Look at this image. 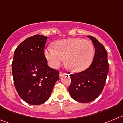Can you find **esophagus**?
I'll list each match as a JSON object with an SVG mask.
<instances>
[{
	"label": "esophagus",
	"instance_id": "34e87169",
	"mask_svg": "<svg viewBox=\"0 0 123 123\" xmlns=\"http://www.w3.org/2000/svg\"><path fill=\"white\" fill-rule=\"evenodd\" d=\"M68 75V74H63V73L62 72H60L59 74V76L60 77H63V75Z\"/></svg>",
	"mask_w": 123,
	"mask_h": 123
}]
</instances>
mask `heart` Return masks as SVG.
Returning <instances> with one entry per match:
<instances>
[{
  "label": "heart",
  "instance_id": "b5f03b06",
  "mask_svg": "<svg viewBox=\"0 0 123 123\" xmlns=\"http://www.w3.org/2000/svg\"><path fill=\"white\" fill-rule=\"evenodd\" d=\"M54 47L48 46L44 51L49 65L53 68L59 67L65 58V63L69 68L74 72H80L87 70L94 60V46L82 38L58 40L54 43Z\"/></svg>",
  "mask_w": 123,
  "mask_h": 123
}]
</instances>
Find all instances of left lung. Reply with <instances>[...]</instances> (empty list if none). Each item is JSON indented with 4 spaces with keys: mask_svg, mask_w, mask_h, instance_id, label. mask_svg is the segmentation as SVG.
<instances>
[{
    "mask_svg": "<svg viewBox=\"0 0 123 123\" xmlns=\"http://www.w3.org/2000/svg\"><path fill=\"white\" fill-rule=\"evenodd\" d=\"M87 37L96 48L94 60L87 70L70 75L72 82L68 89L72 98L82 103L92 102L101 94L109 71L107 53L104 46L93 36Z\"/></svg>",
    "mask_w": 123,
    "mask_h": 123,
    "instance_id": "obj_1",
    "label": "left lung"
}]
</instances>
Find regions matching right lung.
<instances>
[{
	"label": "right lung",
	"mask_w": 123,
	"mask_h": 123,
	"mask_svg": "<svg viewBox=\"0 0 123 123\" xmlns=\"http://www.w3.org/2000/svg\"><path fill=\"white\" fill-rule=\"evenodd\" d=\"M47 36L34 35L18 46L12 63L14 86L23 100L39 105L50 97L59 72L48 66L44 56Z\"/></svg>",
	"instance_id": "right-lung-1"
}]
</instances>
